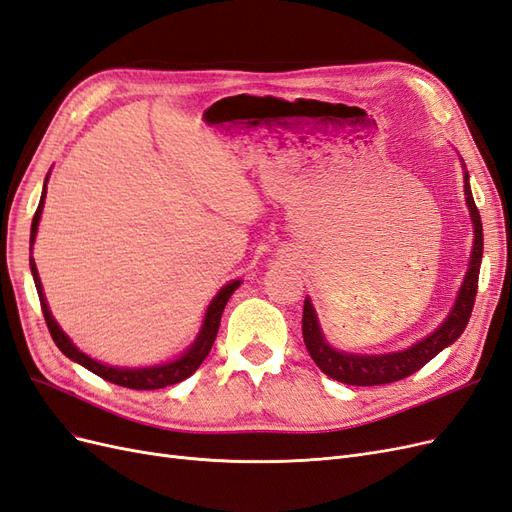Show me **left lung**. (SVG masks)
<instances>
[{"label": "left lung", "mask_w": 512, "mask_h": 512, "mask_svg": "<svg viewBox=\"0 0 512 512\" xmlns=\"http://www.w3.org/2000/svg\"><path fill=\"white\" fill-rule=\"evenodd\" d=\"M463 192H466V205L470 209V220L474 226V245L468 273L463 277V284L455 299L451 314L440 327L427 335L421 342L412 344L406 350L399 352H386V354H354L335 350L318 324L316 309L305 297L303 305V342L305 348L312 356L314 363L327 374L329 378L352 384V386H378L404 380L412 376L414 371L421 369L429 363L433 356L440 354L446 346L457 342L463 329L468 327V320L474 307L476 290H478V273H480V260H483V224H480V213L474 205V196L470 190V175L463 173Z\"/></svg>", "instance_id": "1"}]
</instances>
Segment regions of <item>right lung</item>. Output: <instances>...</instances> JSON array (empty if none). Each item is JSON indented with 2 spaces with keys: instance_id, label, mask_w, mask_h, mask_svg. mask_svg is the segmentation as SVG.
Here are the masks:
<instances>
[{
  "instance_id": "obj_1",
  "label": "right lung",
  "mask_w": 512,
  "mask_h": 512,
  "mask_svg": "<svg viewBox=\"0 0 512 512\" xmlns=\"http://www.w3.org/2000/svg\"><path fill=\"white\" fill-rule=\"evenodd\" d=\"M46 181H49V175H46ZM46 181H44V188H42V196H40V205L36 209V215L32 220V235H29V252H32V245L36 241V232H38V222H40V215H42V207H44V198H46ZM29 267H32V275H34V282H36V290H38V297H40V305H42V314L46 320V327L51 331L53 342L57 344V348L64 352L68 359L76 361L79 365H83L85 369L94 371L96 376L119 384V386H126V389H136V391H153V389H164V386L170 384H177L185 378H190L194 371L200 367L207 359V354L215 342V335H218L220 329V320H222V312L228 303V299L232 297V292H235L241 286V280H232L230 284H226L218 294H215V299L209 303L207 307V314L203 320V327H200L198 337L194 339V344L185 350L179 359L164 363V365H156V367H138V369H130V367H111V365H104L96 359H91L85 352H81L72 344V339L59 329V324L55 322L53 314L49 305H46L44 299V292H42V282H40V275L36 269V262L34 258L29 256Z\"/></svg>"
}]
</instances>
